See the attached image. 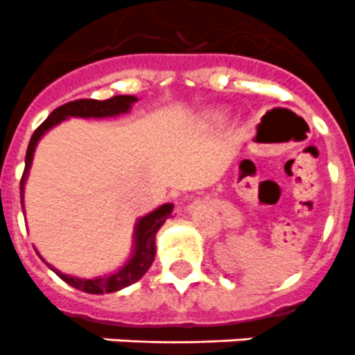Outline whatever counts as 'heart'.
Listing matches in <instances>:
<instances>
[{"label": "heart", "mask_w": 355, "mask_h": 355, "mask_svg": "<svg viewBox=\"0 0 355 355\" xmlns=\"http://www.w3.org/2000/svg\"><path fill=\"white\" fill-rule=\"evenodd\" d=\"M218 119H220V114H208V115H206V121H209V122H216Z\"/></svg>", "instance_id": "1"}]
</instances>
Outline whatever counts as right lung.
I'll use <instances>...</instances> for the list:
<instances>
[{"label": "right lung", "instance_id": "right-lung-1", "mask_svg": "<svg viewBox=\"0 0 355 355\" xmlns=\"http://www.w3.org/2000/svg\"><path fill=\"white\" fill-rule=\"evenodd\" d=\"M139 101L137 96H114L105 101H97V99H78V101H71L67 105L58 106L56 110H53L49 117L40 124L35 130V133L31 135L30 144H28L26 149V159H24V174L23 180H21V206H24V184H26L28 174H30L31 162H33V155H35V149L39 146L40 139L44 135L48 133L49 130L60 124V122L67 121L71 117H80V119H110L117 117V115L128 114L131 110V106ZM172 209L174 205L171 202H165V205L158 206L156 209H153L147 215L140 216L133 229V245H131V254L128 261L117 268V270L110 272L105 275H97V277H76V275H67L64 272H60L58 268H55L53 265H49L46 259L40 256L46 265L55 272L62 281H65L67 284H71L72 288L76 290L85 291V293L92 295H103V293H114V291L122 290V288L131 286L133 283H137L139 279L144 277L149 266L153 265L156 256V233L158 229L165 224L167 218L172 216ZM24 213V208H23Z\"/></svg>", "mask_w": 355, "mask_h": 355}]
</instances>
